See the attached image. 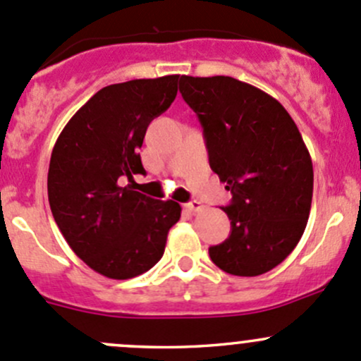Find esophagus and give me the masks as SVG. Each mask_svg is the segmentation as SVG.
<instances>
[{"mask_svg":"<svg viewBox=\"0 0 361 361\" xmlns=\"http://www.w3.org/2000/svg\"><path fill=\"white\" fill-rule=\"evenodd\" d=\"M185 207H187L188 211H190V213H199V211H202V202H199V201H192V202H187L185 204Z\"/></svg>","mask_w":361,"mask_h":361,"instance_id":"esophagus-1","label":"esophagus"}]
</instances>
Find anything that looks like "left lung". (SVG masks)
Here are the masks:
<instances>
[{
    "mask_svg": "<svg viewBox=\"0 0 361 361\" xmlns=\"http://www.w3.org/2000/svg\"><path fill=\"white\" fill-rule=\"evenodd\" d=\"M180 92L199 116L209 166L232 194L221 207L231 235L209 257L234 276H260L292 253L307 225L312 160L288 111L232 76H181Z\"/></svg>",
    "mask_w": 361,
    "mask_h": 361,
    "instance_id": "obj_1",
    "label": "left lung"
}]
</instances>
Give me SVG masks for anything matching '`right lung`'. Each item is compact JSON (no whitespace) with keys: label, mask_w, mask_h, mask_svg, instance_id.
Instances as JSON below:
<instances>
[{"label":"right lung","mask_w":361,"mask_h":361,"mask_svg":"<svg viewBox=\"0 0 361 361\" xmlns=\"http://www.w3.org/2000/svg\"><path fill=\"white\" fill-rule=\"evenodd\" d=\"M180 75L113 83L66 123L49 167V202L69 248L110 279H130L162 258L181 206L157 201L127 178L145 174L137 150L148 126L171 106Z\"/></svg>","instance_id":"obj_1"}]
</instances>
